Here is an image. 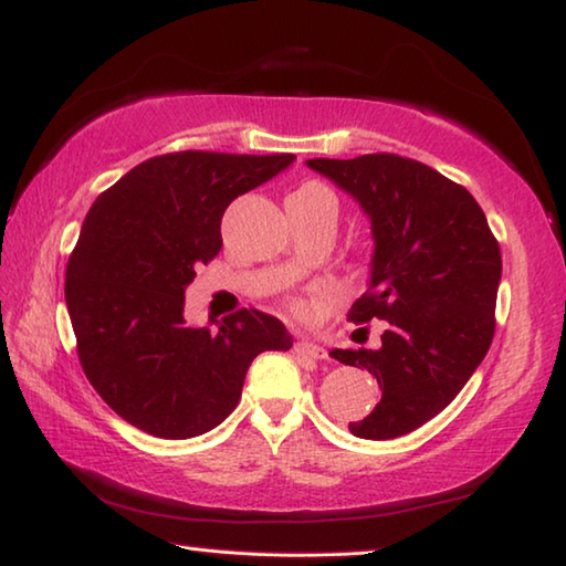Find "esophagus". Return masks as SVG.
<instances>
[{"label": "esophagus", "mask_w": 566, "mask_h": 566, "mask_svg": "<svg viewBox=\"0 0 566 566\" xmlns=\"http://www.w3.org/2000/svg\"><path fill=\"white\" fill-rule=\"evenodd\" d=\"M294 352L300 356H310V358H326V348L310 342V338H300V342L294 344Z\"/></svg>", "instance_id": "obj_1"}]
</instances>
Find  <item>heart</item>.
Wrapping results in <instances>:
<instances>
[{"instance_id": "1", "label": "heart", "mask_w": 566, "mask_h": 566, "mask_svg": "<svg viewBox=\"0 0 566 566\" xmlns=\"http://www.w3.org/2000/svg\"><path fill=\"white\" fill-rule=\"evenodd\" d=\"M304 188H322V185H316V182H306ZM290 306L294 312H304L306 310V304H304V300H300V296H292L290 300Z\"/></svg>"}]
</instances>
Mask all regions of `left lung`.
<instances>
[{
    "label": "left lung",
    "mask_w": 566,
    "mask_h": 566,
    "mask_svg": "<svg viewBox=\"0 0 566 566\" xmlns=\"http://www.w3.org/2000/svg\"><path fill=\"white\" fill-rule=\"evenodd\" d=\"M306 166L358 200L376 242L368 290L348 318H381V346L328 354L366 368L381 388L371 416L348 430L366 440L406 436L436 418L488 354L500 244L478 200L426 163L368 153L352 160L312 158Z\"/></svg>",
    "instance_id": "1"
}]
</instances>
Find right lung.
Returning <instances> with one entry per match:
<instances>
[{
    "label": "right lung",
    "instance_id": "right-lung-1",
    "mask_svg": "<svg viewBox=\"0 0 566 566\" xmlns=\"http://www.w3.org/2000/svg\"><path fill=\"white\" fill-rule=\"evenodd\" d=\"M292 163V153H166L91 205L66 306L81 368L130 426L168 440L208 433L238 408L254 356L292 348L280 318L256 310L218 328L185 322V286L220 252L228 205Z\"/></svg>",
    "mask_w": 566,
    "mask_h": 566
}]
</instances>
